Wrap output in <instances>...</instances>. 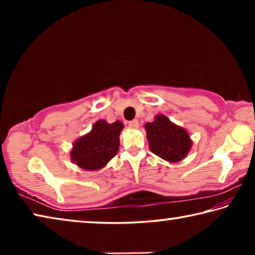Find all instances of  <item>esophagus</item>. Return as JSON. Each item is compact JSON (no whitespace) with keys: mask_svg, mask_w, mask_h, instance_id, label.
<instances>
[{"mask_svg":"<svg viewBox=\"0 0 255 255\" xmlns=\"http://www.w3.org/2000/svg\"><path fill=\"white\" fill-rule=\"evenodd\" d=\"M128 126L130 128H138V126H139V123H138L137 119H133L128 123Z\"/></svg>","mask_w":255,"mask_h":255,"instance_id":"obj_1","label":"esophagus"}]
</instances>
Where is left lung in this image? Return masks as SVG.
I'll use <instances>...</instances> for the list:
<instances>
[{
    "instance_id": "1",
    "label": "left lung",
    "mask_w": 255,
    "mask_h": 255,
    "mask_svg": "<svg viewBox=\"0 0 255 255\" xmlns=\"http://www.w3.org/2000/svg\"><path fill=\"white\" fill-rule=\"evenodd\" d=\"M149 148L152 152L167 162L183 159L191 147V140L185 129L172 124L163 115L155 117L153 123L145 125Z\"/></svg>"
}]
</instances>
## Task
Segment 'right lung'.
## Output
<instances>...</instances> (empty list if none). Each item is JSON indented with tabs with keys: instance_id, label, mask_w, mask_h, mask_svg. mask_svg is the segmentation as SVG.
Instances as JSON below:
<instances>
[{
	"instance_id": "1",
	"label": "right lung",
	"mask_w": 255,
	"mask_h": 255,
	"mask_svg": "<svg viewBox=\"0 0 255 255\" xmlns=\"http://www.w3.org/2000/svg\"><path fill=\"white\" fill-rule=\"evenodd\" d=\"M124 125L99 120L88 135L77 139L71 152L72 161L84 170H99L117 155L119 133Z\"/></svg>"
}]
</instances>
